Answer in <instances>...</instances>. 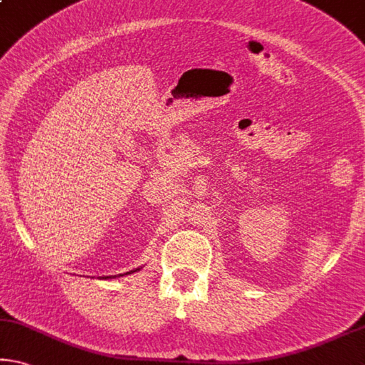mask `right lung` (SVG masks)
I'll return each instance as SVG.
<instances>
[{
    "mask_svg": "<svg viewBox=\"0 0 365 365\" xmlns=\"http://www.w3.org/2000/svg\"><path fill=\"white\" fill-rule=\"evenodd\" d=\"M135 271H140V268L135 269ZM135 271H130V273H126V274H131V273H135ZM120 276H123V274H120ZM110 277H112V276H110Z\"/></svg>",
    "mask_w": 365,
    "mask_h": 365,
    "instance_id": "add662e5",
    "label": "right lung"
}]
</instances>
